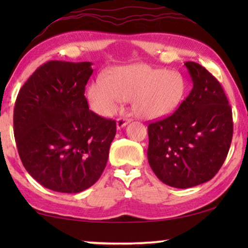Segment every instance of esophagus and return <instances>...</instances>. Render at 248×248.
Instances as JSON below:
<instances>
[{
	"label": "esophagus",
	"instance_id": "esophagus-1",
	"mask_svg": "<svg viewBox=\"0 0 248 248\" xmlns=\"http://www.w3.org/2000/svg\"><path fill=\"white\" fill-rule=\"evenodd\" d=\"M130 122H131L130 118H127V117H120V118H117L116 126H117L118 130H121L122 127H124L125 125H127L128 123H130Z\"/></svg>",
	"mask_w": 248,
	"mask_h": 248
}]
</instances>
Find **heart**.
<instances>
[{"label": "heart", "mask_w": 248, "mask_h": 248, "mask_svg": "<svg viewBox=\"0 0 248 248\" xmlns=\"http://www.w3.org/2000/svg\"><path fill=\"white\" fill-rule=\"evenodd\" d=\"M186 81L177 71L145 64L115 66L98 74L87 89L91 109L99 116L110 117L125 100H131L141 117L155 120L174 113L186 93Z\"/></svg>", "instance_id": "heart-1"}]
</instances>
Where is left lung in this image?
Segmentation results:
<instances>
[{"instance_id":"left-lung-1","label":"left lung","mask_w":248,"mask_h":248,"mask_svg":"<svg viewBox=\"0 0 248 248\" xmlns=\"http://www.w3.org/2000/svg\"><path fill=\"white\" fill-rule=\"evenodd\" d=\"M191 93L174 113L148 125V161L157 177L188 188L215 177L232 144V107L219 81L205 67L186 62Z\"/></svg>"}]
</instances>
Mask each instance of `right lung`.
I'll use <instances>...</instances> for the list:
<instances>
[{"label": "right lung", "mask_w": 248, "mask_h": 248, "mask_svg": "<svg viewBox=\"0 0 248 248\" xmlns=\"http://www.w3.org/2000/svg\"><path fill=\"white\" fill-rule=\"evenodd\" d=\"M93 72L91 62L49 61L16 97L13 132L20 159L52 191L82 192L106 167L116 122L89 109L84 88Z\"/></svg>", "instance_id": "right-lung-1"}]
</instances>
